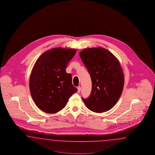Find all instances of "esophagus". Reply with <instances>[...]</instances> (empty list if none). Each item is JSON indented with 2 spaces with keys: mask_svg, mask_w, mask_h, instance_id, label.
<instances>
[{
  "mask_svg": "<svg viewBox=\"0 0 155 155\" xmlns=\"http://www.w3.org/2000/svg\"><path fill=\"white\" fill-rule=\"evenodd\" d=\"M77 89H78V93H80V91H81V86H78Z\"/></svg>",
  "mask_w": 155,
  "mask_h": 155,
  "instance_id": "obj_1",
  "label": "esophagus"
}]
</instances>
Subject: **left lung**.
<instances>
[{
	"label": "left lung",
	"instance_id": "8db88e82",
	"mask_svg": "<svg viewBox=\"0 0 155 155\" xmlns=\"http://www.w3.org/2000/svg\"><path fill=\"white\" fill-rule=\"evenodd\" d=\"M80 56L89 73L92 90L83 99L87 107L95 113L108 111L117 103L124 84V76L117 58L102 47L84 49Z\"/></svg>",
	"mask_w": 155,
	"mask_h": 155
}]
</instances>
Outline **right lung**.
Masks as SVG:
<instances>
[{
  "label": "right lung",
  "instance_id": "1",
  "mask_svg": "<svg viewBox=\"0 0 155 155\" xmlns=\"http://www.w3.org/2000/svg\"><path fill=\"white\" fill-rule=\"evenodd\" d=\"M76 51L53 48L43 53L36 62L30 76L29 89L33 101L42 111L54 114L61 111L78 91L72 84L71 74L65 70Z\"/></svg>",
  "mask_w": 155,
  "mask_h": 155
}]
</instances>
